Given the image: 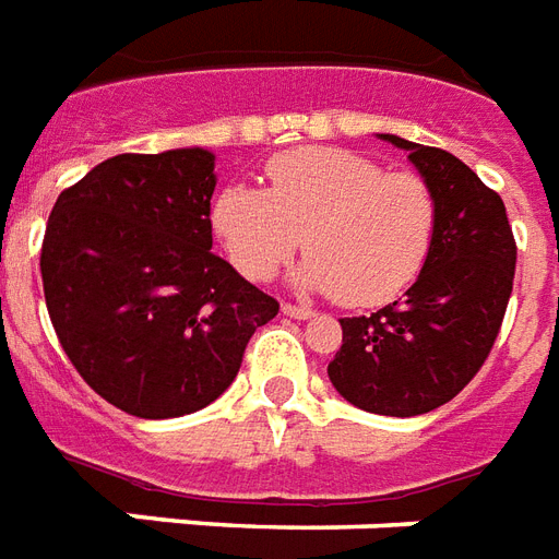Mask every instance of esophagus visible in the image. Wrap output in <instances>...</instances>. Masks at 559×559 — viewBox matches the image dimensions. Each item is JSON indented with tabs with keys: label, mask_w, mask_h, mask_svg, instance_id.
Returning a JSON list of instances; mask_svg holds the SVG:
<instances>
[{
	"label": "esophagus",
	"mask_w": 559,
	"mask_h": 559,
	"mask_svg": "<svg viewBox=\"0 0 559 559\" xmlns=\"http://www.w3.org/2000/svg\"><path fill=\"white\" fill-rule=\"evenodd\" d=\"M281 313H284V317H289V319H310L313 317V310L310 308H301V305H281Z\"/></svg>",
	"instance_id": "34e87169"
}]
</instances>
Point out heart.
Listing matches in <instances>:
<instances>
[{
	"label": "heart",
	"instance_id": "b5f03b06",
	"mask_svg": "<svg viewBox=\"0 0 559 559\" xmlns=\"http://www.w3.org/2000/svg\"><path fill=\"white\" fill-rule=\"evenodd\" d=\"M437 195L413 173H386L348 148H293L272 157L266 190L225 187L213 231L249 281H270L310 251L296 284L343 305H383L419 278L437 237Z\"/></svg>",
	"mask_w": 559,
	"mask_h": 559
}]
</instances>
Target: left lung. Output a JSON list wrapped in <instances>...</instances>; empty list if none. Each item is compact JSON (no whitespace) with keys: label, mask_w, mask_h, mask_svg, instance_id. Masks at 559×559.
I'll return each instance as SVG.
<instances>
[{"label":"left lung","mask_w":559,"mask_h":559,"mask_svg":"<svg viewBox=\"0 0 559 559\" xmlns=\"http://www.w3.org/2000/svg\"><path fill=\"white\" fill-rule=\"evenodd\" d=\"M431 185L437 237L402 301L340 319L343 346L328 378L348 404L378 416H421L451 402L492 352L516 275V240L501 195L460 157L395 134Z\"/></svg>","instance_id":"left-lung-1"}]
</instances>
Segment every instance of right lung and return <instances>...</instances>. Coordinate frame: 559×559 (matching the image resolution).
I'll list each match as a JSON object with an SVG mask.
<instances>
[{
	"instance_id": "1",
	"label": "right lung",
	"mask_w": 559,
	"mask_h": 559,
	"mask_svg": "<svg viewBox=\"0 0 559 559\" xmlns=\"http://www.w3.org/2000/svg\"><path fill=\"white\" fill-rule=\"evenodd\" d=\"M207 148L117 155L67 187L40 275L63 352L119 411L173 419L216 402L278 301L213 254Z\"/></svg>"
}]
</instances>
